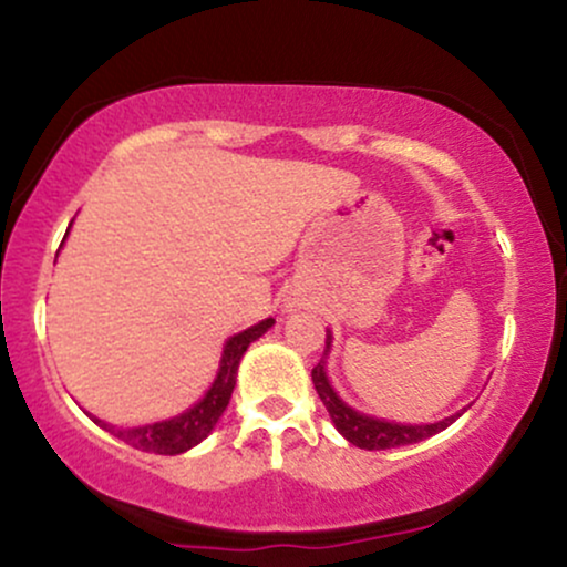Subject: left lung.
I'll use <instances>...</instances> for the list:
<instances>
[{
  "label": "left lung",
  "instance_id": "obj_1",
  "mask_svg": "<svg viewBox=\"0 0 567 567\" xmlns=\"http://www.w3.org/2000/svg\"><path fill=\"white\" fill-rule=\"evenodd\" d=\"M332 329H327V348H323L321 361L313 367V385L321 396L323 406H327L329 417H332L334 429L340 431L348 442L355 444L361 450H391V447H402V444H415L423 442V439L439 434V431L447 429L450 423H455L468 406L457 410L455 415L444 417V421L436 423H396V421H385V417H374L367 415V412H359L355 406H351L340 393L334 391L332 380L327 374V364H329V353H332Z\"/></svg>",
  "mask_w": 567,
  "mask_h": 567
}]
</instances>
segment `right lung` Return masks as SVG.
<instances>
[{"label":"right lung","instance_id":"add662e5","mask_svg":"<svg viewBox=\"0 0 567 567\" xmlns=\"http://www.w3.org/2000/svg\"><path fill=\"white\" fill-rule=\"evenodd\" d=\"M72 230V225H69ZM66 230V235H69ZM63 235V240H66ZM276 323V318H265V321L254 323V327L244 329V332L227 337L225 348H221V359H219V369H216L214 383L208 385V391L195 402L193 406L179 412L174 417H165V421L157 423H146V425H112L101 417L91 415L93 423H99L101 429L110 431L117 439H123L125 444L131 447L144 450V453H155V455H179L193 450L195 444H200L219 423V417L225 415L227 404H230L233 388L238 383V367L244 353L249 351V346L254 340H259L267 329Z\"/></svg>","mask_w":567,"mask_h":567}]
</instances>
